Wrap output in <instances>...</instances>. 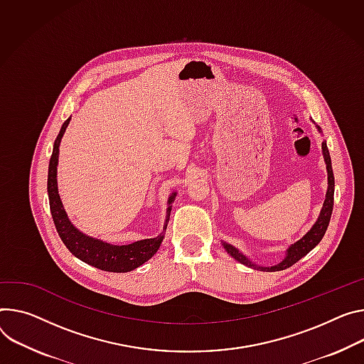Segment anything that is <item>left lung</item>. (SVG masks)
<instances>
[{
  "mask_svg": "<svg viewBox=\"0 0 364 364\" xmlns=\"http://www.w3.org/2000/svg\"><path fill=\"white\" fill-rule=\"evenodd\" d=\"M318 130L321 132V127L316 126ZM322 154H323V159L326 164V171H328V188H326V196H325V202L322 206V210L319 213L318 220L315 222V225L311 228L309 232L297 242H294L293 245L289 247V250L286 251V257L283 258L282 262L276 264V266L272 267H258L252 261H250L242 252H240L235 247L229 245L226 242H222L223 248L226 250L228 254L232 255L237 261H240L241 264L251 269H257L261 272H280L284 269H289L290 266H293L294 262L299 261L302 257H305L311 250H314L319 241L322 240V237L325 235V230L328 228L329 219H331V213H333V206H334V173H333V165H331V156H329V151L326 146V142H322Z\"/></svg>",
  "mask_w": 364,
  "mask_h": 364,
  "instance_id": "left-lung-1",
  "label": "left lung"
}]
</instances>
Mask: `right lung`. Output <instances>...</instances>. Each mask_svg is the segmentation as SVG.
Wrapping results in <instances>:
<instances>
[{"mask_svg": "<svg viewBox=\"0 0 364 364\" xmlns=\"http://www.w3.org/2000/svg\"><path fill=\"white\" fill-rule=\"evenodd\" d=\"M70 120L71 117L63 122L59 134L55 139L52 156L49 161L48 194H49V206H50V213L53 218L55 228L65 247H67L77 258L90 264V266L105 272H112V273H126V272L135 270L139 266H142L144 262H146L158 251L165 235V229H167V222L170 219L171 208L167 209V219H165L162 232L155 238L136 241L134 244H127V245H112L80 232V230L70 222L67 212H65L62 206L60 197L58 194V183H56L59 145L65 130H67L70 124ZM174 197H176V193L171 194L168 203L174 200Z\"/></svg>", "mask_w": 364, "mask_h": 364, "instance_id": "add662e5", "label": "right lung"}]
</instances>
